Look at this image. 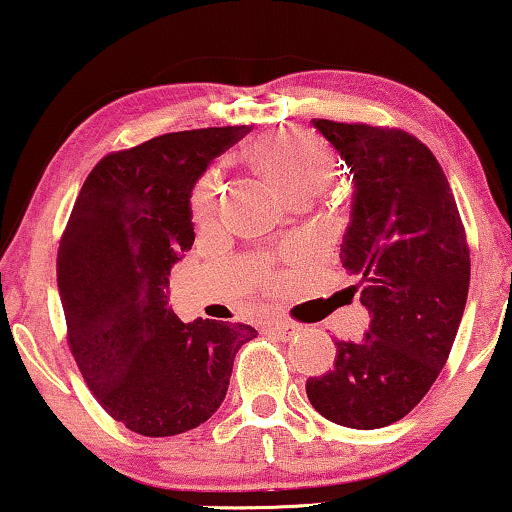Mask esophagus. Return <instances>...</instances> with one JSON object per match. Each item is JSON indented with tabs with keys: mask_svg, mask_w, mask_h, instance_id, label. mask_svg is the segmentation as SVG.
I'll return each instance as SVG.
<instances>
[{
	"mask_svg": "<svg viewBox=\"0 0 512 512\" xmlns=\"http://www.w3.org/2000/svg\"><path fill=\"white\" fill-rule=\"evenodd\" d=\"M270 331H272V335H277L279 340L286 342V340H291L293 335L300 331V328H298V324H291V321H286V319H277L270 324Z\"/></svg>",
	"mask_w": 512,
	"mask_h": 512,
	"instance_id": "34e87169",
	"label": "esophagus"
}]
</instances>
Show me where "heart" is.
<instances>
[{
  "label": "heart",
  "instance_id": "1",
  "mask_svg": "<svg viewBox=\"0 0 512 512\" xmlns=\"http://www.w3.org/2000/svg\"><path fill=\"white\" fill-rule=\"evenodd\" d=\"M249 163L261 172L286 200H310L333 184L338 160L324 139L305 130H277L249 149ZM219 172H207L193 191V216L198 223H212L219 212Z\"/></svg>",
  "mask_w": 512,
  "mask_h": 512
}]
</instances>
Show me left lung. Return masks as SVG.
Here are the masks:
<instances>
[{"label":"left lung","instance_id":"left-lung-1","mask_svg":"<svg viewBox=\"0 0 512 512\" xmlns=\"http://www.w3.org/2000/svg\"><path fill=\"white\" fill-rule=\"evenodd\" d=\"M312 125L352 174L340 261L359 277L370 326L335 342L333 370L307 380V398L335 424L380 429L422 401L450 356L471 282L466 230L443 167L410 132Z\"/></svg>","mask_w":512,"mask_h":512}]
</instances>
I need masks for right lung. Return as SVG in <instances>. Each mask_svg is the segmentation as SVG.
I'll use <instances>...</instances> for the list:
<instances>
[{"label":"right lung","instance_id":"obj_1","mask_svg":"<svg viewBox=\"0 0 512 512\" xmlns=\"http://www.w3.org/2000/svg\"><path fill=\"white\" fill-rule=\"evenodd\" d=\"M249 125L167 132L104 156L83 181L58 249L67 342L116 422L149 438L219 410L237 349L256 328L167 307L172 265L193 247L191 191Z\"/></svg>","mask_w":512,"mask_h":512}]
</instances>
